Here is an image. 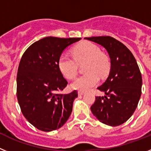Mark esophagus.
I'll return each instance as SVG.
<instances>
[{
    "label": "esophagus",
    "instance_id": "34e87169",
    "mask_svg": "<svg viewBox=\"0 0 151 151\" xmlns=\"http://www.w3.org/2000/svg\"><path fill=\"white\" fill-rule=\"evenodd\" d=\"M84 94H85V92H81V91H80V92H78L79 96H83V95H84Z\"/></svg>",
    "mask_w": 151,
    "mask_h": 151
}]
</instances>
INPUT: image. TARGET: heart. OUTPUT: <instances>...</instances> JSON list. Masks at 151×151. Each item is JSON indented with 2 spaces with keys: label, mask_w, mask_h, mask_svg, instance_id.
<instances>
[{
  "label": "heart",
  "mask_w": 151,
  "mask_h": 151,
  "mask_svg": "<svg viewBox=\"0 0 151 151\" xmlns=\"http://www.w3.org/2000/svg\"><path fill=\"white\" fill-rule=\"evenodd\" d=\"M72 57L62 54L58 60V67L60 72L68 80L76 77L78 70V64L85 62L84 75L81 76L71 84L74 89L86 92L95 86L99 82V77H105L110 68L108 56L101 52L97 45L85 41L79 43L73 48Z\"/></svg>",
  "instance_id": "1"
}]
</instances>
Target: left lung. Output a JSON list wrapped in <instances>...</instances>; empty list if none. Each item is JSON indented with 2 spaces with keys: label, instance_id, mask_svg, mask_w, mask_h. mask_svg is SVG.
Here are the masks:
<instances>
[{
  "label": "left lung",
  "instance_id": "obj_1",
  "mask_svg": "<svg viewBox=\"0 0 151 151\" xmlns=\"http://www.w3.org/2000/svg\"><path fill=\"white\" fill-rule=\"evenodd\" d=\"M106 49L111 70L97 89L104 96H96L91 111L101 123L116 126L127 121L136 109L142 95V78L135 57L126 46L110 36L85 37Z\"/></svg>",
  "mask_w": 151,
  "mask_h": 151
}]
</instances>
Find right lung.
<instances>
[{
  "label": "right lung",
  "mask_w": 151,
  "mask_h": 151,
  "mask_svg": "<svg viewBox=\"0 0 151 151\" xmlns=\"http://www.w3.org/2000/svg\"><path fill=\"white\" fill-rule=\"evenodd\" d=\"M47 37L36 41L23 53L16 77V94L22 113L39 130L61 128L72 112L77 91L62 94L68 81L58 67L63 50L81 40Z\"/></svg>",
  "instance_id": "1"
}]
</instances>
